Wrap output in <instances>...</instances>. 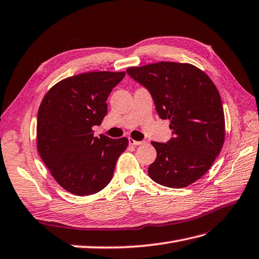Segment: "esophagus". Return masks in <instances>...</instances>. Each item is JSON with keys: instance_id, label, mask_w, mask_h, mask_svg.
Listing matches in <instances>:
<instances>
[{"instance_id": "34e87169", "label": "esophagus", "mask_w": 259, "mask_h": 259, "mask_svg": "<svg viewBox=\"0 0 259 259\" xmlns=\"http://www.w3.org/2000/svg\"><path fill=\"white\" fill-rule=\"evenodd\" d=\"M144 143H146V141H136L132 138H129V144H131V146H141Z\"/></svg>"}]
</instances>
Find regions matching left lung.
<instances>
[{
    "instance_id": "1",
    "label": "left lung",
    "mask_w": 259,
    "mask_h": 259,
    "mask_svg": "<svg viewBox=\"0 0 259 259\" xmlns=\"http://www.w3.org/2000/svg\"><path fill=\"white\" fill-rule=\"evenodd\" d=\"M127 74L151 94L161 119L170 120L173 137L154 142L157 159L148 173L167 188H185L212 166L225 139V118L218 88L191 64L160 62L130 67Z\"/></svg>"
}]
</instances>
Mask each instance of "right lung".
I'll list each match as a JSON object with an SVG mask.
<instances>
[{
	"label": "right lung",
	"mask_w": 259,
	"mask_h": 259,
	"mask_svg": "<svg viewBox=\"0 0 259 259\" xmlns=\"http://www.w3.org/2000/svg\"><path fill=\"white\" fill-rule=\"evenodd\" d=\"M125 73L93 71L68 77L48 90L37 113V150L53 178L75 195H90L111 181L127 138L94 136L107 115L108 96Z\"/></svg>",
	"instance_id": "1"
}]
</instances>
